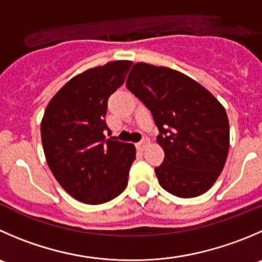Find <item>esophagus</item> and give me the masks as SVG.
I'll list each match as a JSON object with an SVG mask.
<instances>
[{
    "instance_id": "esophagus-1",
    "label": "esophagus",
    "mask_w": 262,
    "mask_h": 262,
    "mask_svg": "<svg viewBox=\"0 0 262 262\" xmlns=\"http://www.w3.org/2000/svg\"><path fill=\"white\" fill-rule=\"evenodd\" d=\"M147 144H148V138H143L141 142H138V143H137V147H138L141 151H143V149L146 148Z\"/></svg>"
}]
</instances>
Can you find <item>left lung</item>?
<instances>
[{"instance_id":"obj_1","label":"left lung","mask_w":262,"mask_h":262,"mask_svg":"<svg viewBox=\"0 0 262 262\" xmlns=\"http://www.w3.org/2000/svg\"><path fill=\"white\" fill-rule=\"evenodd\" d=\"M126 87L151 111L164 162L155 169L160 185L190 199L207 192L219 178L229 151V120L205 87L177 70L138 62Z\"/></svg>"}]
</instances>
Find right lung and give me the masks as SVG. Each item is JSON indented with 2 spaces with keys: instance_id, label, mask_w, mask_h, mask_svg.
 <instances>
[{
  "instance_id": "1",
  "label": "right lung",
  "mask_w": 262,
  "mask_h": 262,
  "mask_svg": "<svg viewBox=\"0 0 262 262\" xmlns=\"http://www.w3.org/2000/svg\"><path fill=\"white\" fill-rule=\"evenodd\" d=\"M132 61H111L72 78L52 97L40 123L46 160L61 187L88 205L118 197L136 159L132 143L106 138L107 100L125 80Z\"/></svg>"
}]
</instances>
